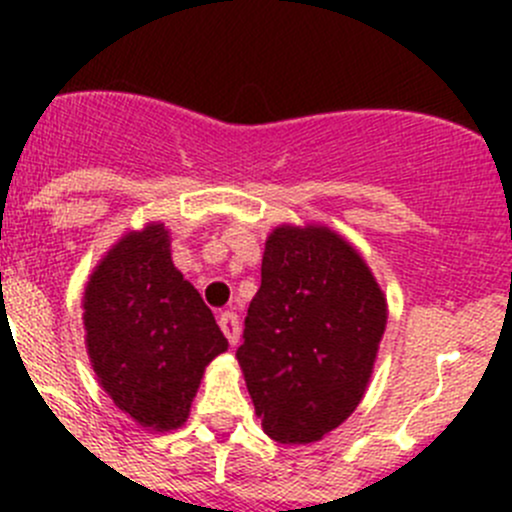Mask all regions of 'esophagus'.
I'll return each mask as SVG.
<instances>
[{"mask_svg":"<svg viewBox=\"0 0 512 512\" xmlns=\"http://www.w3.org/2000/svg\"><path fill=\"white\" fill-rule=\"evenodd\" d=\"M218 324H220V329H223L227 342L235 347L237 339H240V319H237V314L230 312V309H227V312H220Z\"/></svg>","mask_w":512,"mask_h":512,"instance_id":"esophagus-1","label":"esophagus"}]
</instances>
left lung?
<instances>
[{
    "label": "left lung",
    "mask_w": 512,
    "mask_h": 512,
    "mask_svg": "<svg viewBox=\"0 0 512 512\" xmlns=\"http://www.w3.org/2000/svg\"><path fill=\"white\" fill-rule=\"evenodd\" d=\"M384 327V294L347 240L327 227H277L235 352L267 436L314 443L347 421Z\"/></svg>",
    "instance_id": "8db88e82"
}]
</instances>
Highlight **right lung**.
Here are the masks:
<instances>
[{"label":"right lung","instance_id":"add662e5","mask_svg":"<svg viewBox=\"0 0 512 512\" xmlns=\"http://www.w3.org/2000/svg\"><path fill=\"white\" fill-rule=\"evenodd\" d=\"M84 324L106 394L153 431L188 418L205 366L227 349L198 289L173 267L163 225L131 232L103 257L84 294Z\"/></svg>","mask_w":512,"mask_h":512}]
</instances>
